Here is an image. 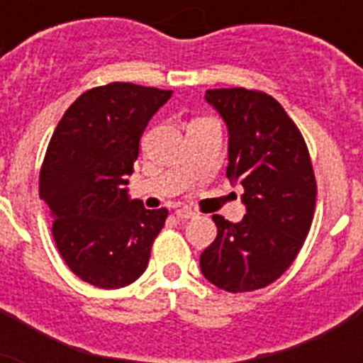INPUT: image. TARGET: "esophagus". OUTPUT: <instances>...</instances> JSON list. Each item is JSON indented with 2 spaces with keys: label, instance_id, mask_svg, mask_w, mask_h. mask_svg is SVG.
<instances>
[{
  "label": "esophagus",
  "instance_id": "esophagus-1",
  "mask_svg": "<svg viewBox=\"0 0 363 363\" xmlns=\"http://www.w3.org/2000/svg\"><path fill=\"white\" fill-rule=\"evenodd\" d=\"M177 218H181V220H186V218H194L196 213L192 209H188V207H177L175 209Z\"/></svg>",
  "mask_w": 363,
  "mask_h": 363
}]
</instances>
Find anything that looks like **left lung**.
I'll return each instance as SVG.
<instances>
[{
    "label": "left lung",
    "instance_id": "obj_1",
    "mask_svg": "<svg viewBox=\"0 0 363 363\" xmlns=\"http://www.w3.org/2000/svg\"><path fill=\"white\" fill-rule=\"evenodd\" d=\"M228 133V169L247 207L233 224L215 215L216 239L199 256L205 279L226 292H252L292 265L311 230L316 181L298 125L275 98L247 88L205 92Z\"/></svg>",
    "mask_w": 363,
    "mask_h": 363
}]
</instances>
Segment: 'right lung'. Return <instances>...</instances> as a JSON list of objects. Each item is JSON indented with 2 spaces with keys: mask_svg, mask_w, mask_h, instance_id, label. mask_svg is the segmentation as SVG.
Here are the masks:
<instances>
[{
  "mask_svg": "<svg viewBox=\"0 0 363 363\" xmlns=\"http://www.w3.org/2000/svg\"><path fill=\"white\" fill-rule=\"evenodd\" d=\"M171 90L111 82L71 104L48 143L39 196L52 216V238L69 269L115 290L145 273L167 209L148 211L128 196V177L148 121Z\"/></svg>",
  "mask_w": 363,
  "mask_h": 363,
  "instance_id": "obj_1",
  "label": "right lung"
}]
</instances>
